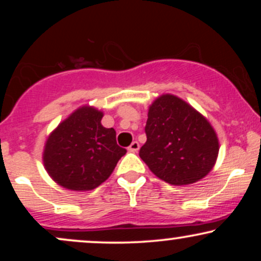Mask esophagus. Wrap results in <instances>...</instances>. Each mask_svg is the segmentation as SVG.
Listing matches in <instances>:
<instances>
[{"mask_svg": "<svg viewBox=\"0 0 261 261\" xmlns=\"http://www.w3.org/2000/svg\"><path fill=\"white\" fill-rule=\"evenodd\" d=\"M139 148H140V143L137 142V141H134V142L130 145V147H128V151L137 152L139 151Z\"/></svg>", "mask_w": 261, "mask_h": 261, "instance_id": "34e87169", "label": "esophagus"}]
</instances>
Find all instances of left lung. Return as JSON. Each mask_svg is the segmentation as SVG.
I'll return each instance as SVG.
<instances>
[{"mask_svg":"<svg viewBox=\"0 0 261 261\" xmlns=\"http://www.w3.org/2000/svg\"><path fill=\"white\" fill-rule=\"evenodd\" d=\"M140 157L162 180L188 185L215 166L218 140L210 122L180 98L164 94L148 110Z\"/></svg>","mask_w":261,"mask_h":261,"instance_id":"obj_1","label":"left lung"}]
</instances>
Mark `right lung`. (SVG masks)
Here are the masks:
<instances>
[{
  "label": "right lung",
  "mask_w": 261,
  "mask_h": 261,
  "mask_svg": "<svg viewBox=\"0 0 261 261\" xmlns=\"http://www.w3.org/2000/svg\"><path fill=\"white\" fill-rule=\"evenodd\" d=\"M103 113L82 107L50 135L44 149V166L58 184L86 191L109 178L126 149L116 143L113 127L100 124Z\"/></svg>",
  "instance_id": "add662e5"
}]
</instances>
